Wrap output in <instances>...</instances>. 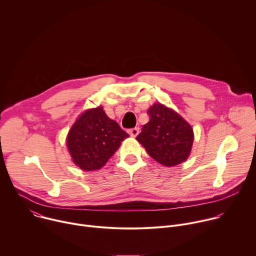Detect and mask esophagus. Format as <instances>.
Masks as SVG:
<instances>
[{"instance_id": "obj_1", "label": "esophagus", "mask_w": 256, "mask_h": 256, "mask_svg": "<svg viewBox=\"0 0 256 256\" xmlns=\"http://www.w3.org/2000/svg\"><path fill=\"white\" fill-rule=\"evenodd\" d=\"M138 132H140V128H132V130H128L130 136H132V138H136L138 134Z\"/></svg>"}]
</instances>
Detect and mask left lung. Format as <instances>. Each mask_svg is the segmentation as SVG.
Segmentation results:
<instances>
[{"label":"left lung","instance_id":"1","mask_svg":"<svg viewBox=\"0 0 256 256\" xmlns=\"http://www.w3.org/2000/svg\"><path fill=\"white\" fill-rule=\"evenodd\" d=\"M147 114L150 120L142 126L136 140L163 166L171 167L184 162L194 142V130L190 124L161 103H155Z\"/></svg>","mask_w":256,"mask_h":256}]
</instances>
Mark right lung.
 <instances>
[{"instance_id":"right-lung-1","label":"right lung","mask_w":256,"mask_h":256,"mask_svg":"<svg viewBox=\"0 0 256 256\" xmlns=\"http://www.w3.org/2000/svg\"><path fill=\"white\" fill-rule=\"evenodd\" d=\"M128 136L99 106L88 109L72 124L66 146L72 162L84 171H93L103 167Z\"/></svg>"}]
</instances>
